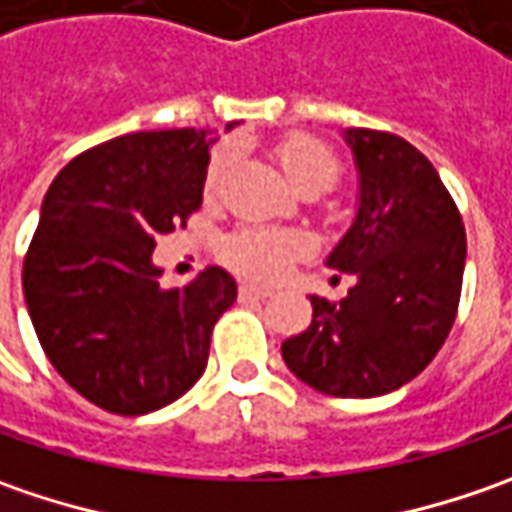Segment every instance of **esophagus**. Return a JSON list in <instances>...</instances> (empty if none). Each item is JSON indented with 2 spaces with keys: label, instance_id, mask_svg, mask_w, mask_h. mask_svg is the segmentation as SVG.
Wrapping results in <instances>:
<instances>
[{
  "label": "esophagus",
  "instance_id": "esophagus-1",
  "mask_svg": "<svg viewBox=\"0 0 512 512\" xmlns=\"http://www.w3.org/2000/svg\"><path fill=\"white\" fill-rule=\"evenodd\" d=\"M270 296V287H259L253 282H242L239 285V299H267Z\"/></svg>",
  "mask_w": 512,
  "mask_h": 512
}]
</instances>
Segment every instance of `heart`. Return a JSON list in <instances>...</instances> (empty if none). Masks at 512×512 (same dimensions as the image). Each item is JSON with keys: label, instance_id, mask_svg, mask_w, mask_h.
Returning a JSON list of instances; mask_svg holds the SVG:
<instances>
[{"label": "heart", "instance_id": "1", "mask_svg": "<svg viewBox=\"0 0 512 512\" xmlns=\"http://www.w3.org/2000/svg\"><path fill=\"white\" fill-rule=\"evenodd\" d=\"M279 168L299 190H316L322 193L339 179V159L327 148L325 142L313 136H293L276 150ZM233 165V150L219 148L207 165L205 187L213 193L222 185L225 173ZM307 250V239L296 230H276V227H242L230 233L222 242V256L230 267L259 276V279H276L287 270V265Z\"/></svg>", "mask_w": 512, "mask_h": 512}]
</instances>
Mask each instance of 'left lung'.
Listing matches in <instances>:
<instances>
[{
  "label": "left lung",
  "instance_id": "8db88e82",
  "mask_svg": "<svg viewBox=\"0 0 512 512\" xmlns=\"http://www.w3.org/2000/svg\"><path fill=\"white\" fill-rule=\"evenodd\" d=\"M359 176L356 216L325 265L350 273L339 305L310 296L313 322L282 344L296 379L342 399H373L416 379L447 339L467 239L436 168L402 136L347 128Z\"/></svg>",
  "mask_w": 512,
  "mask_h": 512
}]
</instances>
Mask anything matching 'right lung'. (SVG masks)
Wrapping results in <instances>:
<instances>
[{
    "label": "right lung",
    "instance_id": "obj_1",
    "mask_svg": "<svg viewBox=\"0 0 512 512\" xmlns=\"http://www.w3.org/2000/svg\"><path fill=\"white\" fill-rule=\"evenodd\" d=\"M216 142V130L128 133L68 162L42 199L25 305L50 364L102 410L145 416L185 396L236 302L222 267L162 290L153 265L156 236L202 205Z\"/></svg>",
    "mask_w": 512,
    "mask_h": 512
}]
</instances>
